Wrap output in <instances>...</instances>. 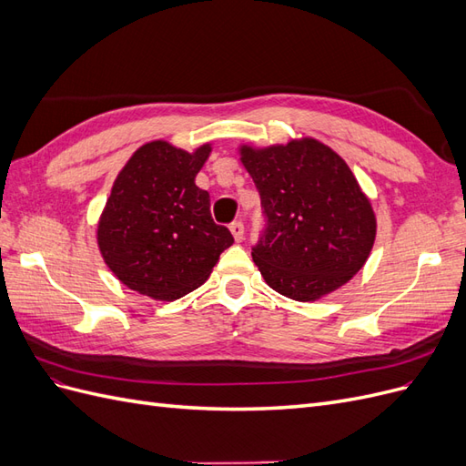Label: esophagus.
Segmentation results:
<instances>
[{
    "mask_svg": "<svg viewBox=\"0 0 466 466\" xmlns=\"http://www.w3.org/2000/svg\"><path fill=\"white\" fill-rule=\"evenodd\" d=\"M229 229H231V233H233L237 243L243 241V237H245V225H243L241 219H235V221L229 225Z\"/></svg>",
    "mask_w": 466,
    "mask_h": 466,
    "instance_id": "1",
    "label": "esophagus"
}]
</instances>
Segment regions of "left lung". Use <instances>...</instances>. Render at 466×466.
Masks as SVG:
<instances>
[{
	"label": "left lung",
	"mask_w": 466,
	"mask_h": 466,
	"mask_svg": "<svg viewBox=\"0 0 466 466\" xmlns=\"http://www.w3.org/2000/svg\"><path fill=\"white\" fill-rule=\"evenodd\" d=\"M266 225L252 260L266 284L315 301L361 270L375 241V214L340 155L311 137L241 149Z\"/></svg>",
	"instance_id": "1"
}]
</instances>
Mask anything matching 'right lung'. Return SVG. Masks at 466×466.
Instances as JSON below:
<instances>
[{"label": "right lung", "instance_id": "obj_1", "mask_svg": "<svg viewBox=\"0 0 466 466\" xmlns=\"http://www.w3.org/2000/svg\"><path fill=\"white\" fill-rule=\"evenodd\" d=\"M209 144L194 153L167 142L139 147L120 171L98 221L96 241L115 276L153 299L175 301L208 279L233 245L196 187Z\"/></svg>", "mask_w": 466, "mask_h": 466}]
</instances>
